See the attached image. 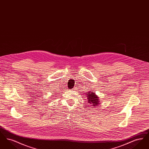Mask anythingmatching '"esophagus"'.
Instances as JSON below:
<instances>
[{"label": "esophagus", "instance_id": "obj_1", "mask_svg": "<svg viewBox=\"0 0 149 149\" xmlns=\"http://www.w3.org/2000/svg\"><path fill=\"white\" fill-rule=\"evenodd\" d=\"M75 89V88H74V89Z\"/></svg>", "mask_w": 149, "mask_h": 149}]
</instances>
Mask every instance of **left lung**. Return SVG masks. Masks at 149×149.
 Wrapping results in <instances>:
<instances>
[{
	"label": "left lung",
	"instance_id": "obj_1",
	"mask_svg": "<svg viewBox=\"0 0 149 149\" xmlns=\"http://www.w3.org/2000/svg\"><path fill=\"white\" fill-rule=\"evenodd\" d=\"M86 97L87 98V101L89 103L92 104V106L97 107L99 105V97L95 94V93L92 91H88L86 93Z\"/></svg>",
	"mask_w": 149,
	"mask_h": 149
}]
</instances>
